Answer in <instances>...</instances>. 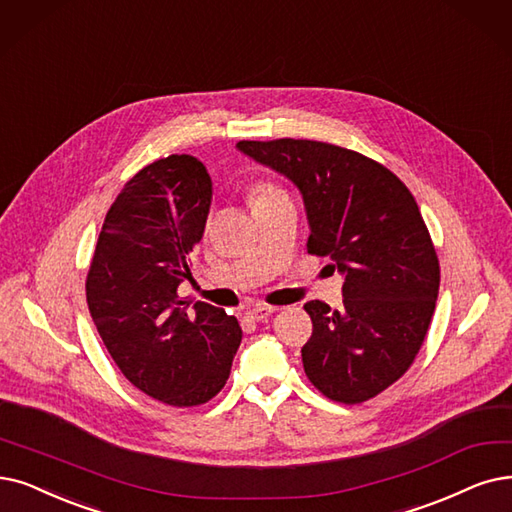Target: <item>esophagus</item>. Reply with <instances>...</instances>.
Wrapping results in <instances>:
<instances>
[{"label": "esophagus", "mask_w": 512, "mask_h": 512, "mask_svg": "<svg viewBox=\"0 0 512 512\" xmlns=\"http://www.w3.org/2000/svg\"><path fill=\"white\" fill-rule=\"evenodd\" d=\"M275 311H277L275 306H267V304H256V306H252V309L248 311V315H250L254 321H262V319L271 317Z\"/></svg>", "instance_id": "34e87169"}]
</instances>
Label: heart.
I'll use <instances>...</instances> for the list:
<instances>
[{
	"label": "heart",
	"mask_w": 512,
	"mask_h": 512,
	"mask_svg": "<svg viewBox=\"0 0 512 512\" xmlns=\"http://www.w3.org/2000/svg\"><path fill=\"white\" fill-rule=\"evenodd\" d=\"M279 189H275V187H271V185H258V187H254L252 189V193H250V201L254 203V201H258V199H262V197H267V195H271V193H277Z\"/></svg>",
	"instance_id": "obj_1"
}]
</instances>
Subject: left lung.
I'll use <instances>...</instances> for the list:
<instances>
[{
    "label": "left lung",
    "mask_w": 512,
    "mask_h": 512,
    "mask_svg": "<svg viewBox=\"0 0 512 512\" xmlns=\"http://www.w3.org/2000/svg\"><path fill=\"white\" fill-rule=\"evenodd\" d=\"M237 149L292 180L306 250L344 277L342 309L304 304L313 334L302 363L319 391L361 403L399 380L424 342L439 294V260L414 195L374 159L317 140H241Z\"/></svg>",
    "instance_id": "1"
}]
</instances>
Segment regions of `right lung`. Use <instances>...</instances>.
I'll return each instance as SVG.
<instances>
[{"mask_svg": "<svg viewBox=\"0 0 512 512\" xmlns=\"http://www.w3.org/2000/svg\"><path fill=\"white\" fill-rule=\"evenodd\" d=\"M212 203L193 155H170L126 182L107 212L88 271L96 330L136 388L174 407L210 401L227 384L241 325L218 306L178 298Z\"/></svg>", "mask_w": 512, "mask_h": 512, "instance_id": "add662e5", "label": "right lung"}]
</instances>
